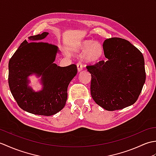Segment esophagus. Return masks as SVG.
<instances>
[{"instance_id": "1", "label": "esophagus", "mask_w": 156, "mask_h": 156, "mask_svg": "<svg viewBox=\"0 0 156 156\" xmlns=\"http://www.w3.org/2000/svg\"><path fill=\"white\" fill-rule=\"evenodd\" d=\"M76 66H77V69H78V72H80L82 70V65L80 62L78 63L77 64H76Z\"/></svg>"}]
</instances>
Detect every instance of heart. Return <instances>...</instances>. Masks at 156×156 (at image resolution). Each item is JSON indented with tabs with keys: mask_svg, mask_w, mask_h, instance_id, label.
Masks as SVG:
<instances>
[{
	"mask_svg": "<svg viewBox=\"0 0 156 156\" xmlns=\"http://www.w3.org/2000/svg\"><path fill=\"white\" fill-rule=\"evenodd\" d=\"M69 51L73 52H82L83 60L89 64L98 62L103 54V48L100 43L91 39H84L74 41L69 45Z\"/></svg>",
	"mask_w": 156,
	"mask_h": 156,
	"instance_id": "heart-1",
	"label": "heart"
}]
</instances>
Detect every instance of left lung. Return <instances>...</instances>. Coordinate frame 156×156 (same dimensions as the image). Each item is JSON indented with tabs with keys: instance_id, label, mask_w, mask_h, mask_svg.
Returning a JSON list of instances; mask_svg holds the SVG:
<instances>
[{
	"instance_id": "obj_1",
	"label": "left lung",
	"mask_w": 156,
	"mask_h": 156,
	"mask_svg": "<svg viewBox=\"0 0 156 156\" xmlns=\"http://www.w3.org/2000/svg\"><path fill=\"white\" fill-rule=\"evenodd\" d=\"M102 47L107 61L87 67L91 74L92 98L109 111L133 105L145 82L143 54L130 42L118 37L106 39Z\"/></svg>"
}]
</instances>
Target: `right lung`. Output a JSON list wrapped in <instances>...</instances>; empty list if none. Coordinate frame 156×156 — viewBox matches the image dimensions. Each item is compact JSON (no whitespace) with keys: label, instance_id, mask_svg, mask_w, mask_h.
<instances>
[{"label":"right lung","instance_id":"obj_1","mask_svg":"<svg viewBox=\"0 0 156 156\" xmlns=\"http://www.w3.org/2000/svg\"><path fill=\"white\" fill-rule=\"evenodd\" d=\"M49 34L30 36L25 40L9 62V85L12 97L23 111L39 115L51 116L64 107L69 82L77 74V67L71 64L60 67L55 64L59 52L56 45L41 41ZM41 77V91L29 87V75Z\"/></svg>","mask_w":156,"mask_h":156}]
</instances>
